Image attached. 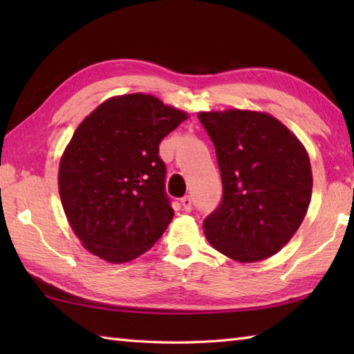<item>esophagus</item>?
Masks as SVG:
<instances>
[{
  "mask_svg": "<svg viewBox=\"0 0 354 354\" xmlns=\"http://www.w3.org/2000/svg\"><path fill=\"white\" fill-rule=\"evenodd\" d=\"M181 204H183V207H184L185 212H192V209H193L192 196H189V194H187V196H184V198L181 199Z\"/></svg>",
  "mask_w": 354,
  "mask_h": 354,
  "instance_id": "1",
  "label": "esophagus"
}]
</instances>
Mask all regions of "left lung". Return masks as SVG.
Listing matches in <instances>:
<instances>
[{
  "label": "left lung",
  "instance_id": "1",
  "mask_svg": "<svg viewBox=\"0 0 354 354\" xmlns=\"http://www.w3.org/2000/svg\"><path fill=\"white\" fill-rule=\"evenodd\" d=\"M198 118L213 141L223 187L221 204L204 219L208 242L232 260H265L289 242L309 208V155L263 112H199Z\"/></svg>",
  "mask_w": 354,
  "mask_h": 354
}]
</instances>
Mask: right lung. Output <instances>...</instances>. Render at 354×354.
Returning a JSON list of instances; mask_svg holds the SVG:
<instances>
[{
	"instance_id": "add662e5",
	"label": "right lung",
	"mask_w": 354,
	"mask_h": 354,
	"mask_svg": "<svg viewBox=\"0 0 354 354\" xmlns=\"http://www.w3.org/2000/svg\"><path fill=\"white\" fill-rule=\"evenodd\" d=\"M187 114L146 94L114 97L74 132L59 165L68 222L89 252L124 263L152 248L173 219L160 142Z\"/></svg>"
}]
</instances>
